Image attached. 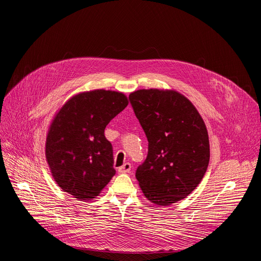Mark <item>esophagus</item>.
Here are the masks:
<instances>
[{"label": "esophagus", "instance_id": "34e87169", "mask_svg": "<svg viewBox=\"0 0 261 261\" xmlns=\"http://www.w3.org/2000/svg\"><path fill=\"white\" fill-rule=\"evenodd\" d=\"M130 170H131V164L130 163H125L122 166H120L118 168L119 173H128V172H130Z\"/></svg>", "mask_w": 261, "mask_h": 261}]
</instances>
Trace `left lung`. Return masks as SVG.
Segmentation results:
<instances>
[{"instance_id":"obj_1","label":"left lung","mask_w":261,"mask_h":261,"mask_svg":"<svg viewBox=\"0 0 261 261\" xmlns=\"http://www.w3.org/2000/svg\"><path fill=\"white\" fill-rule=\"evenodd\" d=\"M148 140V155L136 169L145 197L160 206L185 199L210 163L206 126L196 107L174 90H138L129 95Z\"/></svg>"}]
</instances>
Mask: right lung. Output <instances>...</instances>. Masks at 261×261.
<instances>
[{
	"mask_svg": "<svg viewBox=\"0 0 261 261\" xmlns=\"http://www.w3.org/2000/svg\"><path fill=\"white\" fill-rule=\"evenodd\" d=\"M128 103L123 93L98 89L72 96L55 114L45 158L54 180L65 193L90 201L112 179L113 149L105 129Z\"/></svg>",
	"mask_w": 261,
	"mask_h": 261,
	"instance_id": "add662e5",
	"label": "right lung"
}]
</instances>
